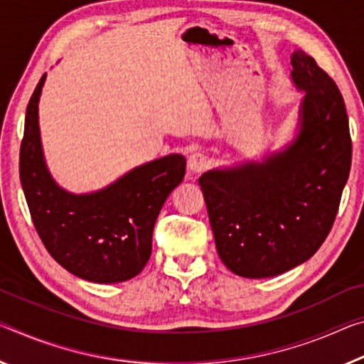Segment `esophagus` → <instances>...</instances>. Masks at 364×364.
Segmentation results:
<instances>
[{
  "instance_id": "1",
  "label": "esophagus",
  "mask_w": 364,
  "mask_h": 364,
  "mask_svg": "<svg viewBox=\"0 0 364 364\" xmlns=\"http://www.w3.org/2000/svg\"><path fill=\"white\" fill-rule=\"evenodd\" d=\"M210 160L204 152H194L188 159V168L193 173H203L209 166Z\"/></svg>"
}]
</instances>
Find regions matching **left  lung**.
I'll list each match as a JSON object with an SVG mask.
<instances>
[{
	"label": "left lung",
	"mask_w": 364,
	"mask_h": 364,
	"mask_svg": "<svg viewBox=\"0 0 364 364\" xmlns=\"http://www.w3.org/2000/svg\"><path fill=\"white\" fill-rule=\"evenodd\" d=\"M291 80L304 92L299 131L262 161L205 171L199 178L222 262L246 279H265L306 262L336 220L351 165L343 97L303 50Z\"/></svg>",
	"instance_id": "1"
}]
</instances>
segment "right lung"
<instances>
[{
  "label": "right lung",
  "mask_w": 364,
  "mask_h": 364,
  "mask_svg": "<svg viewBox=\"0 0 364 364\" xmlns=\"http://www.w3.org/2000/svg\"><path fill=\"white\" fill-rule=\"evenodd\" d=\"M38 80L26 112L19 175L33 227L55 261L95 284L136 277L152 252V233L161 205L183 181L180 154L147 161L95 193L73 194L51 178L38 128Z\"/></svg>",
  "instance_id": "right-lung-1"
}]
</instances>
